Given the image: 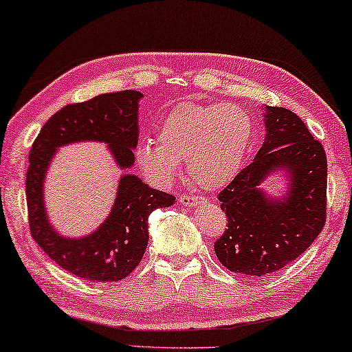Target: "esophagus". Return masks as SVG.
<instances>
[{
    "label": "esophagus",
    "instance_id": "34e87169",
    "mask_svg": "<svg viewBox=\"0 0 352 352\" xmlns=\"http://www.w3.org/2000/svg\"><path fill=\"white\" fill-rule=\"evenodd\" d=\"M179 204L187 208H197V206L205 204V200L200 195H182L179 199Z\"/></svg>",
    "mask_w": 352,
    "mask_h": 352
}]
</instances>
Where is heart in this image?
<instances>
[{"label": "heart", "mask_w": 352, "mask_h": 352, "mask_svg": "<svg viewBox=\"0 0 352 352\" xmlns=\"http://www.w3.org/2000/svg\"><path fill=\"white\" fill-rule=\"evenodd\" d=\"M253 133L252 117L237 105L179 104L158 124V141L139 144L136 162L162 186L171 184L186 162L192 179L205 189H219L242 168Z\"/></svg>", "instance_id": "1"}]
</instances>
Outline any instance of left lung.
<instances>
[{"label": "left lung", "mask_w": 352, "mask_h": 352, "mask_svg": "<svg viewBox=\"0 0 352 352\" xmlns=\"http://www.w3.org/2000/svg\"><path fill=\"white\" fill-rule=\"evenodd\" d=\"M266 138L254 160L221 190L228 229L214 253L226 269L261 277L305 253L325 224L327 157L302 120L283 107H263ZM280 174L279 195L263 182Z\"/></svg>", "instance_id": "8db88e82"}]
</instances>
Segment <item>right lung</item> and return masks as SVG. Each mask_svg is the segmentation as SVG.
<instances>
[{
  "mask_svg": "<svg viewBox=\"0 0 352 352\" xmlns=\"http://www.w3.org/2000/svg\"><path fill=\"white\" fill-rule=\"evenodd\" d=\"M142 98L139 91L129 89L67 105L47 120L32 146L25 184L32 237L52 261L85 280L118 282L128 277L147 248L148 216L176 201L173 195L152 189L139 176L126 173L136 162ZM76 142L107 143L124 173L108 218L93 233L67 238L47 216L44 181L56 151Z\"/></svg>",
  "mask_w": 352,
  "mask_h": 352,
  "instance_id": "right-lung-1",
  "label": "right lung"
}]
</instances>
